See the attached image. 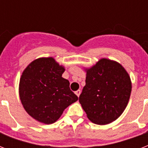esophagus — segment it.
<instances>
[{
  "label": "esophagus",
  "mask_w": 148,
  "mask_h": 148,
  "mask_svg": "<svg viewBox=\"0 0 148 148\" xmlns=\"http://www.w3.org/2000/svg\"><path fill=\"white\" fill-rule=\"evenodd\" d=\"M75 94H76V95L77 96V97H79V96H80V95H81V90H77V91H75Z\"/></svg>",
  "instance_id": "1"
}]
</instances>
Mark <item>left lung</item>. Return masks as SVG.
Returning <instances> with one entry per match:
<instances>
[{
  "label": "left lung",
  "mask_w": 148,
  "mask_h": 148,
  "mask_svg": "<svg viewBox=\"0 0 148 148\" xmlns=\"http://www.w3.org/2000/svg\"><path fill=\"white\" fill-rule=\"evenodd\" d=\"M86 84L79 102L90 121L110 124L122 114L128 103L131 81L128 73L117 61L101 58L85 68Z\"/></svg>",
  "instance_id": "left-lung-1"
}]
</instances>
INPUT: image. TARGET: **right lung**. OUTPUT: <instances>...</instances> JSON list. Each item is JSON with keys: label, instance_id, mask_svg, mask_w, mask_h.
Instances as JSON below:
<instances>
[{"label": "right lung", "instance_id": "obj_1", "mask_svg": "<svg viewBox=\"0 0 148 148\" xmlns=\"http://www.w3.org/2000/svg\"><path fill=\"white\" fill-rule=\"evenodd\" d=\"M65 68L52 57L40 58L29 64L20 78L19 96L24 110L45 124L56 122L64 110L78 97L62 77Z\"/></svg>", "mask_w": 148, "mask_h": 148}]
</instances>
